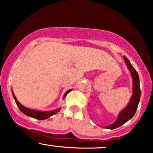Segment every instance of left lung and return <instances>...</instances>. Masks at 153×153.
<instances>
[{"mask_svg": "<svg viewBox=\"0 0 153 153\" xmlns=\"http://www.w3.org/2000/svg\"><path fill=\"white\" fill-rule=\"evenodd\" d=\"M124 62L127 65L128 69L130 71L131 77H132V95H131L130 101H129L127 107L120 112L117 120L113 124L105 127V128L109 129H114L121 127L122 124H124V123H126L127 121L132 118L135 114V112L137 108L140 100V85L138 73L125 56L124 57Z\"/></svg>", "mask_w": 153, "mask_h": 153, "instance_id": "1", "label": "left lung"}]
</instances>
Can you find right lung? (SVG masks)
I'll return each mask as SVG.
<instances>
[{"label":"right lung","mask_w":153,"mask_h":153,"mask_svg":"<svg viewBox=\"0 0 153 153\" xmlns=\"http://www.w3.org/2000/svg\"><path fill=\"white\" fill-rule=\"evenodd\" d=\"M72 91L71 89L65 92V94H64V96H63V98H65L67 94H68V93H69L70 91ZM12 94H13V97L15 100L17 106L19 107V108L20 109V111L22 112L23 114H24L25 115L28 116V117H32V118H34L36 119H39V120H44V119H46L47 118H49V117H50L51 116H52V115L55 114H57V112H58L61 109V108H57V109H55V110H53V111H36V110L30 109V108H28L25 106H22V105L21 104V103H19L18 101H17L16 98V96H15L14 94H13V91H12Z\"/></svg>","instance_id":"1"}]
</instances>
